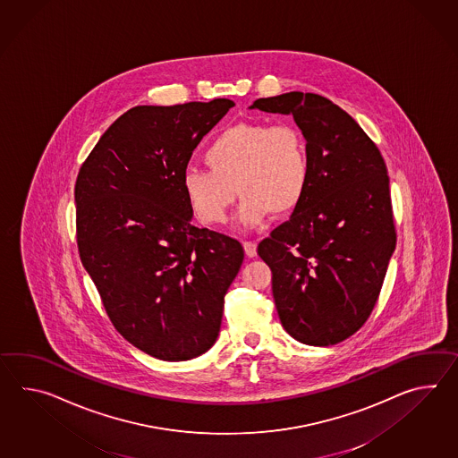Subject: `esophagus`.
Here are the masks:
<instances>
[{
  "label": "esophagus",
  "instance_id": "esophagus-1",
  "mask_svg": "<svg viewBox=\"0 0 458 458\" xmlns=\"http://www.w3.org/2000/svg\"><path fill=\"white\" fill-rule=\"evenodd\" d=\"M243 248L246 256H250V258L256 256V243L254 242H244Z\"/></svg>",
  "mask_w": 458,
  "mask_h": 458
}]
</instances>
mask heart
Masks as SVG:
<instances>
[{
  "label": "heart",
  "mask_w": 458,
  "mask_h": 458,
  "mask_svg": "<svg viewBox=\"0 0 458 458\" xmlns=\"http://www.w3.org/2000/svg\"><path fill=\"white\" fill-rule=\"evenodd\" d=\"M208 169L183 173V193L204 224H222L236 197L238 220L261 224L267 212L284 215L302 202L310 182V156L302 131L291 123H238L205 148Z\"/></svg>",
  "instance_id": "heart-1"
}]
</instances>
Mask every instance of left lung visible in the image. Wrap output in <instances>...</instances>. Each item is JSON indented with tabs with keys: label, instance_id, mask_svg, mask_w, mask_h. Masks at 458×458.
I'll return each mask as SVG.
<instances>
[{
	"label": "left lung",
	"instance_id": "obj_1",
	"mask_svg": "<svg viewBox=\"0 0 458 458\" xmlns=\"http://www.w3.org/2000/svg\"><path fill=\"white\" fill-rule=\"evenodd\" d=\"M251 108L293 114L310 156L302 202L258 244L277 314L297 342L335 345L371 316L396 248L386 164L360 124L322 95L283 93Z\"/></svg>",
	"mask_w": 458,
	"mask_h": 458
}]
</instances>
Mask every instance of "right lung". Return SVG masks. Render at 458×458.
Instances as JSON below:
<instances>
[{
	"label": "right lung",
	"mask_w": 458,
	"mask_h": 458,
	"mask_svg": "<svg viewBox=\"0 0 458 458\" xmlns=\"http://www.w3.org/2000/svg\"><path fill=\"white\" fill-rule=\"evenodd\" d=\"M228 98L123 113L81 164L77 244L114 328L164 361L210 350L243 246L191 224L182 177Z\"/></svg>",
	"instance_id": "right-lung-1"
}]
</instances>
